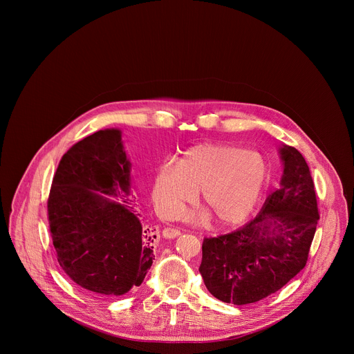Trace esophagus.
<instances>
[{
    "mask_svg": "<svg viewBox=\"0 0 354 354\" xmlns=\"http://www.w3.org/2000/svg\"><path fill=\"white\" fill-rule=\"evenodd\" d=\"M180 234V231L178 230V228H164L162 230V235L165 236V238H175V236H178Z\"/></svg>",
    "mask_w": 354,
    "mask_h": 354,
    "instance_id": "34e87169",
    "label": "esophagus"
}]
</instances>
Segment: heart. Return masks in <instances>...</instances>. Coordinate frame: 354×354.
Wrapping results in <instances>:
<instances>
[{"mask_svg": "<svg viewBox=\"0 0 354 354\" xmlns=\"http://www.w3.org/2000/svg\"><path fill=\"white\" fill-rule=\"evenodd\" d=\"M269 179L262 154L231 144H205L186 151L179 165L158 169L153 182L154 200L162 214H176L194 192L221 225L245 220Z\"/></svg>", "mask_w": 354, "mask_h": 354, "instance_id": "heart-1", "label": "heart"}]
</instances>
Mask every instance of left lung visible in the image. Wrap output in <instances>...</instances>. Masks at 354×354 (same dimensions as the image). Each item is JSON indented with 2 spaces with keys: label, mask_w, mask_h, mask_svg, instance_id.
Returning a JSON list of instances; mask_svg holds the SVG:
<instances>
[{
  "label": "left lung",
  "mask_w": 354,
  "mask_h": 354,
  "mask_svg": "<svg viewBox=\"0 0 354 354\" xmlns=\"http://www.w3.org/2000/svg\"><path fill=\"white\" fill-rule=\"evenodd\" d=\"M280 187L243 227L205 238L198 272L220 301L245 306L279 291L306 268L319 220L310 168L298 149H280Z\"/></svg>",
  "instance_id": "8db88e82"
}]
</instances>
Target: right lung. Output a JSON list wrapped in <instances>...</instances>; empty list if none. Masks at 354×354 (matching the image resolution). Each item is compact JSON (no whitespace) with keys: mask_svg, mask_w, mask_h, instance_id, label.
I'll list each match as a JSON object with an SVG mask.
<instances>
[{"mask_svg":"<svg viewBox=\"0 0 354 354\" xmlns=\"http://www.w3.org/2000/svg\"><path fill=\"white\" fill-rule=\"evenodd\" d=\"M130 167L120 131L99 130L62 157L47 198L59 265L80 287L108 297L140 286L154 258L156 230L141 224L127 197Z\"/></svg>","mask_w":354,"mask_h":354,"instance_id":"obj_1","label":"right lung"}]
</instances>
